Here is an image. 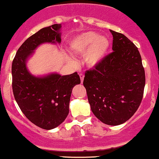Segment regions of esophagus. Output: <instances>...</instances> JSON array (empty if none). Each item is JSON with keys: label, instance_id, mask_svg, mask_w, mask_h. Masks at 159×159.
Listing matches in <instances>:
<instances>
[{"label": "esophagus", "instance_id": "esophagus-1", "mask_svg": "<svg viewBox=\"0 0 159 159\" xmlns=\"http://www.w3.org/2000/svg\"><path fill=\"white\" fill-rule=\"evenodd\" d=\"M84 74L83 73H80V80H81V83H83V80H84Z\"/></svg>", "mask_w": 159, "mask_h": 159}]
</instances>
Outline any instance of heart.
Segmentation results:
<instances>
[{
  "instance_id": "1",
  "label": "heart",
  "mask_w": 159,
  "mask_h": 159,
  "mask_svg": "<svg viewBox=\"0 0 159 159\" xmlns=\"http://www.w3.org/2000/svg\"><path fill=\"white\" fill-rule=\"evenodd\" d=\"M109 45V40L105 36H99L97 33L88 31L74 38L70 47L72 52L77 54L86 52L85 62L89 66H95L104 59Z\"/></svg>"
}]
</instances>
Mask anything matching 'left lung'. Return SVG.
Returning <instances> with one entry per match:
<instances>
[{"mask_svg": "<svg viewBox=\"0 0 159 159\" xmlns=\"http://www.w3.org/2000/svg\"><path fill=\"white\" fill-rule=\"evenodd\" d=\"M110 31L114 52L86 72L83 86L94 115L103 123L115 126L129 120L139 107L145 73L134 44L125 34Z\"/></svg>", "mask_w": 159, "mask_h": 159, "instance_id": "left-lung-1", "label": "left lung"}]
</instances>
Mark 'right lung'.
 Segmentation results:
<instances>
[{
	"label": "right lung",
	"mask_w": 159,
	"mask_h": 159,
	"mask_svg": "<svg viewBox=\"0 0 159 159\" xmlns=\"http://www.w3.org/2000/svg\"><path fill=\"white\" fill-rule=\"evenodd\" d=\"M61 24L43 28L25 41L12 62V89L23 114L31 123L45 130L56 128L70 111L72 89L80 83L77 73L61 76L51 73L35 76L28 72L26 62L41 44L60 43Z\"/></svg>",
	"instance_id": "obj_1"
}]
</instances>
